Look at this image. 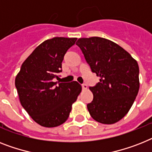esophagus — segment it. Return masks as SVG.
I'll return each mask as SVG.
<instances>
[{"label":"esophagus","instance_id":"1","mask_svg":"<svg viewBox=\"0 0 152 152\" xmlns=\"http://www.w3.org/2000/svg\"><path fill=\"white\" fill-rule=\"evenodd\" d=\"M82 88H83V90H87V84H82Z\"/></svg>","mask_w":152,"mask_h":152}]
</instances>
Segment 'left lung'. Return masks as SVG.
<instances>
[{
  "label": "left lung",
  "instance_id": "8db88e82",
  "mask_svg": "<svg viewBox=\"0 0 152 152\" xmlns=\"http://www.w3.org/2000/svg\"><path fill=\"white\" fill-rule=\"evenodd\" d=\"M81 49L91 71L100 82L90 90L93 101L87 104L91 117L102 124H113L127 114L140 87L137 61L122 47L105 38H80Z\"/></svg>",
  "mask_w": 152,
  "mask_h": 152
}]
</instances>
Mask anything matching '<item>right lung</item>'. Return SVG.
<instances>
[{
    "label": "right lung",
    "instance_id": "right-lung-1",
    "mask_svg": "<svg viewBox=\"0 0 152 152\" xmlns=\"http://www.w3.org/2000/svg\"><path fill=\"white\" fill-rule=\"evenodd\" d=\"M77 38L54 37L35 48L21 66L15 80L19 101L32 119L44 127L67 120L82 87L73 81L58 83L61 62Z\"/></svg>",
    "mask_w": 152,
    "mask_h": 152
}]
</instances>
